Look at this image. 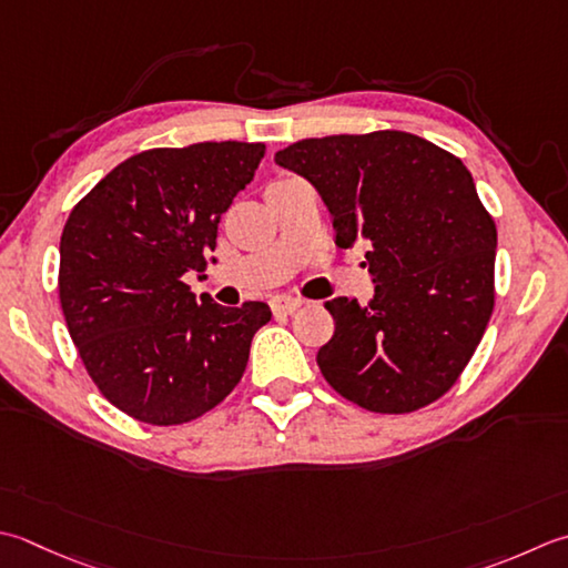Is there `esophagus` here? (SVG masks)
<instances>
[{
	"label": "esophagus",
	"mask_w": 568,
	"mask_h": 568,
	"mask_svg": "<svg viewBox=\"0 0 568 568\" xmlns=\"http://www.w3.org/2000/svg\"><path fill=\"white\" fill-rule=\"evenodd\" d=\"M300 307V300L291 297V295H275L271 300V310L275 315H291Z\"/></svg>",
	"instance_id": "34e87169"
}]
</instances>
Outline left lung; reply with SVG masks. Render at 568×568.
Here are the masks:
<instances>
[{"instance_id":"1","label":"left lung","mask_w":568,"mask_h":568,"mask_svg":"<svg viewBox=\"0 0 568 568\" xmlns=\"http://www.w3.org/2000/svg\"><path fill=\"white\" fill-rule=\"evenodd\" d=\"M275 162L317 189L337 246L369 243V305L332 297L320 372L376 414H408L458 382L495 305L497 229L455 154L398 130L300 140Z\"/></svg>"}]
</instances>
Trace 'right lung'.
<instances>
[{"label":"right lung","instance_id":"add662e5","mask_svg":"<svg viewBox=\"0 0 568 568\" xmlns=\"http://www.w3.org/2000/svg\"><path fill=\"white\" fill-rule=\"evenodd\" d=\"M263 154L261 142L231 140L140 152L65 221V325L100 394L142 424H186L224 402L271 320L265 303L224 307L184 283L204 273L221 214Z\"/></svg>","mask_w":568,"mask_h":568}]
</instances>
